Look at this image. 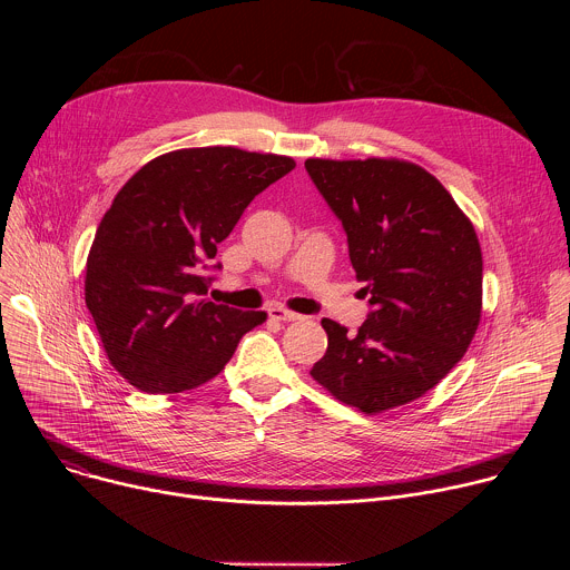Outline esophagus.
<instances>
[{
  "label": "esophagus",
  "instance_id": "1",
  "mask_svg": "<svg viewBox=\"0 0 570 570\" xmlns=\"http://www.w3.org/2000/svg\"><path fill=\"white\" fill-rule=\"evenodd\" d=\"M268 315H271V320H277V322H293V320H299V315H297V313L286 311V308H282V306H273V308H268Z\"/></svg>",
  "mask_w": 570,
  "mask_h": 570
}]
</instances>
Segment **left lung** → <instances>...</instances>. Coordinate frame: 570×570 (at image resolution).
Returning <instances> with one entry per match:
<instances>
[{
  "mask_svg": "<svg viewBox=\"0 0 570 570\" xmlns=\"http://www.w3.org/2000/svg\"><path fill=\"white\" fill-rule=\"evenodd\" d=\"M315 189L343 223L370 313L358 334L322 317L327 354L311 376L361 413L435 387L480 320L482 255L451 194L411 161L306 159Z\"/></svg>",
  "mask_w": 570,
  "mask_h": 570,
  "instance_id": "8db88e82",
  "label": "left lung"
}]
</instances>
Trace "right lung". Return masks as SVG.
Returning <instances> with one entry per match:
<instances>
[{"label": "right lung", "mask_w": 570, "mask_h": 570, "mask_svg": "<svg viewBox=\"0 0 570 570\" xmlns=\"http://www.w3.org/2000/svg\"><path fill=\"white\" fill-rule=\"evenodd\" d=\"M295 169L282 155L232 146L155 157L106 212L86 271V304L115 370L171 394L214 379L238 341L266 320L209 302L216 246L240 214Z\"/></svg>", "instance_id": "add662e5"}]
</instances>
